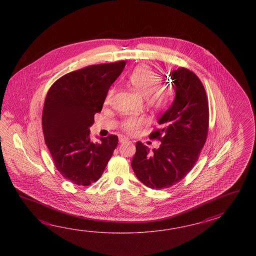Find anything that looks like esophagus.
Instances as JSON below:
<instances>
[{
    "label": "esophagus",
    "mask_w": 256,
    "mask_h": 256,
    "mask_svg": "<svg viewBox=\"0 0 256 256\" xmlns=\"http://www.w3.org/2000/svg\"><path fill=\"white\" fill-rule=\"evenodd\" d=\"M128 141H129V139H128V138H126L124 136H120V137H119V142H120V144H122V142H126Z\"/></svg>",
    "instance_id": "obj_1"
}]
</instances>
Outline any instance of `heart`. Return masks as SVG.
<instances>
[{
  "instance_id": "1",
  "label": "heart",
  "mask_w": 256,
  "mask_h": 256,
  "mask_svg": "<svg viewBox=\"0 0 256 256\" xmlns=\"http://www.w3.org/2000/svg\"><path fill=\"white\" fill-rule=\"evenodd\" d=\"M160 76L147 66H139L128 76V84L136 92L140 94L147 105L154 109H162L170 97V90L158 85ZM146 124L144 117L129 116L122 122V128L128 134L134 132Z\"/></svg>"
}]
</instances>
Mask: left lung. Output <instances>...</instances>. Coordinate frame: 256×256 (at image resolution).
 I'll use <instances>...</instances> for the list:
<instances>
[{
  "label": "left lung",
  "instance_id": "left-lung-1",
  "mask_svg": "<svg viewBox=\"0 0 256 256\" xmlns=\"http://www.w3.org/2000/svg\"><path fill=\"white\" fill-rule=\"evenodd\" d=\"M174 102L159 118L151 139L161 144L150 149L136 142L132 168L137 178L152 190L166 188L183 180L196 162L207 138L208 102L200 78L185 68L170 73Z\"/></svg>",
  "mask_w": 256,
  "mask_h": 256
}]
</instances>
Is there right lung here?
Listing matches in <instances>:
<instances>
[{
	"label": "right lung",
	"mask_w": 256,
	"mask_h": 256,
	"mask_svg": "<svg viewBox=\"0 0 256 256\" xmlns=\"http://www.w3.org/2000/svg\"><path fill=\"white\" fill-rule=\"evenodd\" d=\"M126 64L118 61L72 71L46 94L42 114L44 142L60 174L76 185L97 181L118 144L114 134L93 142L90 127Z\"/></svg>",
	"instance_id": "obj_1"
}]
</instances>
